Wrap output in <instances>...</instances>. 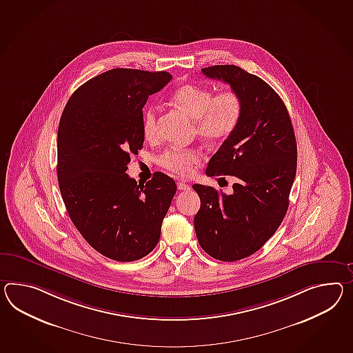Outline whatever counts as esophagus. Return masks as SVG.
<instances>
[{
    "instance_id": "1",
    "label": "esophagus",
    "mask_w": 353,
    "mask_h": 353,
    "mask_svg": "<svg viewBox=\"0 0 353 353\" xmlns=\"http://www.w3.org/2000/svg\"><path fill=\"white\" fill-rule=\"evenodd\" d=\"M189 183H186V182H177V189L181 190V191H188V190H190Z\"/></svg>"
}]
</instances>
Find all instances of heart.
Listing matches in <instances>:
<instances>
[{"mask_svg":"<svg viewBox=\"0 0 353 353\" xmlns=\"http://www.w3.org/2000/svg\"><path fill=\"white\" fill-rule=\"evenodd\" d=\"M172 101L181 110L195 120V131L208 143L224 141L240 125L243 105L240 95L233 90L215 94L207 86L188 84L182 85L172 94ZM158 108L146 107L141 119V131L148 140L157 137ZM201 154L194 148H170L158 158L159 164L177 176H186L198 163Z\"/></svg>","mask_w":353,"mask_h":353,"instance_id":"b5f03b06","label":"heart"}]
</instances>
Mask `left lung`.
<instances>
[{"instance_id": "left-lung-1", "label": "left lung", "mask_w": 353, "mask_h": 353, "mask_svg": "<svg viewBox=\"0 0 353 353\" xmlns=\"http://www.w3.org/2000/svg\"><path fill=\"white\" fill-rule=\"evenodd\" d=\"M201 72L230 84L243 105L239 128L205 171L210 177L233 176L232 194L192 186L200 198L194 225L201 249L221 261H236L256 252L283 221L297 168L296 137L283 101L263 79L234 65Z\"/></svg>"}]
</instances>
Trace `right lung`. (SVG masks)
I'll return each instance as SVG.
<instances>
[{
    "instance_id": "right-lung-1",
    "label": "right lung",
    "mask_w": 353,
    "mask_h": 353,
    "mask_svg": "<svg viewBox=\"0 0 353 353\" xmlns=\"http://www.w3.org/2000/svg\"><path fill=\"white\" fill-rule=\"evenodd\" d=\"M172 75L113 69L70 97L57 134V180L65 207L86 242L116 261L152 252L177 186L162 172L138 183L126 173L143 148V107Z\"/></svg>"
}]
</instances>
